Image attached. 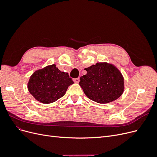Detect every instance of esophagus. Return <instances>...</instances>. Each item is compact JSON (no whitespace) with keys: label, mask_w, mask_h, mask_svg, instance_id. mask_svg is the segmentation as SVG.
Instances as JSON below:
<instances>
[{"label":"esophagus","mask_w":157,"mask_h":157,"mask_svg":"<svg viewBox=\"0 0 157 157\" xmlns=\"http://www.w3.org/2000/svg\"><path fill=\"white\" fill-rule=\"evenodd\" d=\"M73 80H74V81L75 83H78L79 82V78H74Z\"/></svg>","instance_id":"34e87169"}]
</instances>
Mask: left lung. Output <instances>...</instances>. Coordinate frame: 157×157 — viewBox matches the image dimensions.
Wrapping results in <instances>:
<instances>
[{
  "label": "left lung",
  "instance_id": "obj_1",
  "mask_svg": "<svg viewBox=\"0 0 157 157\" xmlns=\"http://www.w3.org/2000/svg\"><path fill=\"white\" fill-rule=\"evenodd\" d=\"M79 85L86 96L99 103H108L118 99L124 91V78L116 67L97 63L85 69Z\"/></svg>",
  "mask_w": 157,
  "mask_h": 157
}]
</instances>
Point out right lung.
<instances>
[{"label": "right lung", "instance_id": "1", "mask_svg": "<svg viewBox=\"0 0 157 157\" xmlns=\"http://www.w3.org/2000/svg\"><path fill=\"white\" fill-rule=\"evenodd\" d=\"M73 83L69 74L60 71L53 64L34 72L30 77L28 87L36 100L49 104L63 97L68 87Z\"/></svg>", "mask_w": 157, "mask_h": 157}]
</instances>
